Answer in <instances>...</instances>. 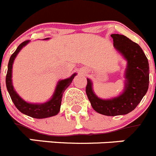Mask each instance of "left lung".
Returning a JSON list of instances; mask_svg holds the SVG:
<instances>
[{
	"label": "left lung",
	"mask_w": 156,
	"mask_h": 156,
	"mask_svg": "<svg viewBox=\"0 0 156 156\" xmlns=\"http://www.w3.org/2000/svg\"><path fill=\"white\" fill-rule=\"evenodd\" d=\"M113 46L126 61L124 89L116 97L101 99L95 94L93 83L87 80L86 93L92 108L108 116L126 115L133 111L146 94L149 84V65L144 51L137 44L124 35L112 34Z\"/></svg>",
	"instance_id": "8db88e82"
}]
</instances>
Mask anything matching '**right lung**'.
I'll list each match as a JSON object with an SVG mask.
<instances>
[{
	"instance_id": "right-lung-1",
	"label": "right lung",
	"mask_w": 156,
	"mask_h": 156,
	"mask_svg": "<svg viewBox=\"0 0 156 156\" xmlns=\"http://www.w3.org/2000/svg\"><path fill=\"white\" fill-rule=\"evenodd\" d=\"M49 38H45L44 40H48ZM30 41L23 42L17 48L16 51L14 52L11 56L8 65V72L6 76V87L9 93L12 101L15 104L16 108L21 112L22 113L29 115L36 119H44L54 115H56L60 111L61 108V102L62 94L65 90L72 83L74 77L76 76V73H73L70 77L67 79L58 80L56 85L55 90L54 92L52 97L48 101L44 103H30L27 102L24 99L22 98L17 92L16 91L12 84V67L13 63L16 56L22 48L28 44Z\"/></svg>"
}]
</instances>
